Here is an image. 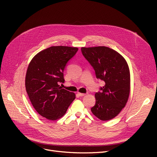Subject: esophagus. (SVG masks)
Segmentation results:
<instances>
[{"label":"esophagus","mask_w":157,"mask_h":157,"mask_svg":"<svg viewBox=\"0 0 157 157\" xmlns=\"http://www.w3.org/2000/svg\"><path fill=\"white\" fill-rule=\"evenodd\" d=\"M78 95L79 96H80V97H83V96H85V95H86V94H83V93H79V92H78Z\"/></svg>","instance_id":"1"}]
</instances>
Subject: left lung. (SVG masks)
Segmentation results:
<instances>
[{
  "label": "left lung",
  "mask_w": 157,
  "mask_h": 157,
  "mask_svg": "<svg viewBox=\"0 0 157 157\" xmlns=\"http://www.w3.org/2000/svg\"><path fill=\"white\" fill-rule=\"evenodd\" d=\"M81 52L94 67L96 77L105 82L101 92L95 94V105L91 108L102 121L116 117L128 101L130 90V70L119 53L106 46L82 47Z\"/></svg>",
  "instance_id": "left-lung-1"
}]
</instances>
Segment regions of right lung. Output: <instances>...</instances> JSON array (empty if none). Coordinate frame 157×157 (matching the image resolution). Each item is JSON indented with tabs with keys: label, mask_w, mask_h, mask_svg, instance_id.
I'll list each match as a JSON object with an SVG mask.
<instances>
[{
	"label": "right lung",
	"mask_w": 157,
	"mask_h": 157,
	"mask_svg": "<svg viewBox=\"0 0 157 157\" xmlns=\"http://www.w3.org/2000/svg\"><path fill=\"white\" fill-rule=\"evenodd\" d=\"M78 50L76 47L51 46L39 52L28 66L26 91L36 111L49 120L62 118L76 95L61 86L63 70Z\"/></svg>",
	"instance_id": "add662e5"
}]
</instances>
